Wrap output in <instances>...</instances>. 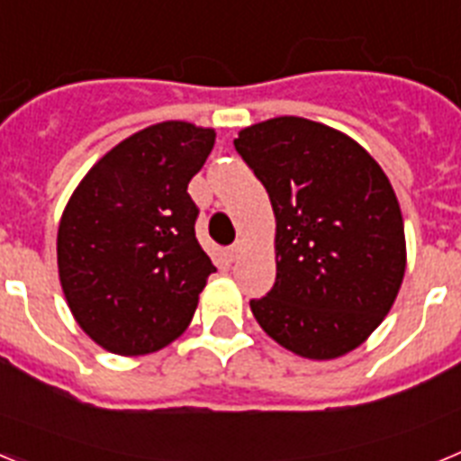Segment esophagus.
<instances>
[{"instance_id": "obj_1", "label": "esophagus", "mask_w": 461, "mask_h": 461, "mask_svg": "<svg viewBox=\"0 0 461 461\" xmlns=\"http://www.w3.org/2000/svg\"><path fill=\"white\" fill-rule=\"evenodd\" d=\"M242 249H244L242 240H238V242H235V244H230V247H228V251H226L228 260H238L240 254H242Z\"/></svg>"}]
</instances>
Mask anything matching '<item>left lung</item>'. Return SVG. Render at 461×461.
Listing matches in <instances>:
<instances>
[{
	"instance_id": "obj_1",
	"label": "left lung",
	"mask_w": 461,
	"mask_h": 461,
	"mask_svg": "<svg viewBox=\"0 0 461 461\" xmlns=\"http://www.w3.org/2000/svg\"><path fill=\"white\" fill-rule=\"evenodd\" d=\"M233 142L276 219V279L249 303L256 321L309 360L353 351L385 319L404 279L393 185L353 138L304 117L247 126Z\"/></svg>"
}]
</instances>
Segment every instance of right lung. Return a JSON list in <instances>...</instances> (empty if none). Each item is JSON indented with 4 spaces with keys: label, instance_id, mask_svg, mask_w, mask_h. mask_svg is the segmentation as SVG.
<instances>
[{
    "label": "right lung",
    "instance_id": "right-lung-1",
    "mask_svg": "<svg viewBox=\"0 0 461 461\" xmlns=\"http://www.w3.org/2000/svg\"><path fill=\"white\" fill-rule=\"evenodd\" d=\"M212 148V129L161 122L115 145L73 191L57 233L59 281L105 351L154 353L194 319L217 267L195 240L186 186Z\"/></svg>",
    "mask_w": 461,
    "mask_h": 461
}]
</instances>
